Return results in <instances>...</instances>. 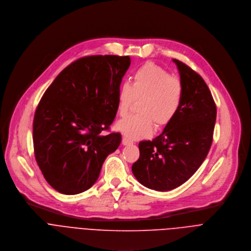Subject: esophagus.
Instances as JSON below:
<instances>
[{
  "instance_id": "esophagus-1",
  "label": "esophagus",
  "mask_w": 251,
  "mask_h": 251,
  "mask_svg": "<svg viewBox=\"0 0 251 251\" xmlns=\"http://www.w3.org/2000/svg\"><path fill=\"white\" fill-rule=\"evenodd\" d=\"M131 143H133V141L131 139H129V138H127L126 136L123 137V144L124 145H128V144H131Z\"/></svg>"
}]
</instances>
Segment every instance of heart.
<instances>
[{
	"label": "heart",
	"instance_id": "1",
	"mask_svg": "<svg viewBox=\"0 0 251 251\" xmlns=\"http://www.w3.org/2000/svg\"><path fill=\"white\" fill-rule=\"evenodd\" d=\"M184 96V85L180 78L171 76L160 66L148 62L137 68L131 84L124 83L118 91L117 110L126 116L135 101L139 115L128 116L117 124V128L130 139L151 135L156 127L170 124L178 114Z\"/></svg>",
	"mask_w": 251,
	"mask_h": 251
}]
</instances>
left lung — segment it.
<instances>
[{
    "instance_id": "left-lung-1",
    "label": "left lung",
    "mask_w": 251,
    "mask_h": 251,
    "mask_svg": "<svg viewBox=\"0 0 251 251\" xmlns=\"http://www.w3.org/2000/svg\"><path fill=\"white\" fill-rule=\"evenodd\" d=\"M184 85L181 108L163 132L140 141L139 158L131 170L143 186L170 191L189 180L202 165L213 142L217 107L204 79L173 59Z\"/></svg>"
}]
</instances>
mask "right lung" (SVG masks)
Masks as SVG:
<instances>
[{"label":"right lung","instance_id":"1","mask_svg":"<svg viewBox=\"0 0 251 251\" xmlns=\"http://www.w3.org/2000/svg\"><path fill=\"white\" fill-rule=\"evenodd\" d=\"M129 56L92 55L63 69L36 108L32 139L35 160L47 183L75 195L90 189L122 135L108 130L117 115L118 91Z\"/></svg>","mask_w":251,"mask_h":251}]
</instances>
